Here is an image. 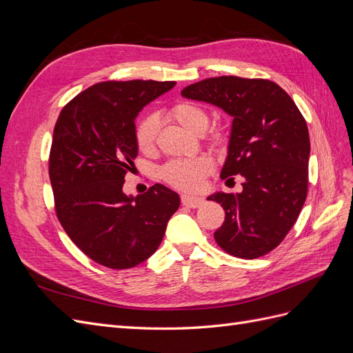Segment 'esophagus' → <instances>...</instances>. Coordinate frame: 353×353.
<instances>
[{"label": "esophagus", "instance_id": "34e87169", "mask_svg": "<svg viewBox=\"0 0 353 353\" xmlns=\"http://www.w3.org/2000/svg\"><path fill=\"white\" fill-rule=\"evenodd\" d=\"M203 200L201 197H196V196H181V203H183L184 206H188V208H199L203 205Z\"/></svg>", "mask_w": 353, "mask_h": 353}]
</instances>
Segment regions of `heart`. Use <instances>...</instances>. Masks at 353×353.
I'll list each match as a JSON object with an SVG mask.
<instances>
[{
    "mask_svg": "<svg viewBox=\"0 0 353 353\" xmlns=\"http://www.w3.org/2000/svg\"><path fill=\"white\" fill-rule=\"evenodd\" d=\"M168 116L175 121L178 125L185 128L187 131L193 134H203L209 126V113L203 105L188 101L179 100L170 105ZM157 137V119L154 114H145L135 125L134 138L138 150L144 154H150L156 148ZM206 141L213 148H219L227 141L225 132L221 128H213L206 135ZM212 162L206 156H199L193 159H178L170 160L166 163L160 176L166 184L181 191H196L199 190L205 178L210 174Z\"/></svg>",
    "mask_w": 353,
    "mask_h": 353,
    "instance_id": "heart-1",
    "label": "heart"
}]
</instances>
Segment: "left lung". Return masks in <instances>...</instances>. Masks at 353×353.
Segmentation results:
<instances>
[{
	"label": "left lung",
	"instance_id": "left-lung-1",
	"mask_svg": "<svg viewBox=\"0 0 353 353\" xmlns=\"http://www.w3.org/2000/svg\"><path fill=\"white\" fill-rule=\"evenodd\" d=\"M181 94L234 117L221 178L241 175L243 191L208 197L225 210L213 237L236 258H261L284 240L305 205L311 152L305 117L290 95L268 79L209 78Z\"/></svg>",
	"mask_w": 353,
	"mask_h": 353
}]
</instances>
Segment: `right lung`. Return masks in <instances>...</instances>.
<instances>
[{"instance_id": "1", "label": "right lung", "mask_w": 353, "mask_h": 353, "mask_svg": "<svg viewBox=\"0 0 353 353\" xmlns=\"http://www.w3.org/2000/svg\"><path fill=\"white\" fill-rule=\"evenodd\" d=\"M175 83L99 82L59 114L48 159L56 215L70 240L108 268H134L150 258L179 208V196L162 184L137 197L122 191L138 153L135 117Z\"/></svg>"}]
</instances>
